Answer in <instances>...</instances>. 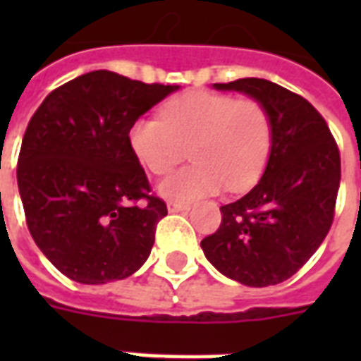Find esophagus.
Listing matches in <instances>:
<instances>
[{"mask_svg":"<svg viewBox=\"0 0 361 361\" xmlns=\"http://www.w3.org/2000/svg\"><path fill=\"white\" fill-rule=\"evenodd\" d=\"M166 208H169V212H172V214H178V212H187L189 209V206L187 204H180V202H166Z\"/></svg>","mask_w":361,"mask_h":361,"instance_id":"1","label":"esophagus"}]
</instances>
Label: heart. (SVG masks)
Masks as SVG:
<instances>
[{"instance_id":"1","label":"heart","mask_w":361,"mask_h":361,"mask_svg":"<svg viewBox=\"0 0 361 361\" xmlns=\"http://www.w3.org/2000/svg\"><path fill=\"white\" fill-rule=\"evenodd\" d=\"M161 116L138 118L129 130V142L138 161L157 176L181 163L189 149L195 163L157 185L166 200L195 202L225 185L245 191L264 172L274 127L257 99L195 90L170 99Z\"/></svg>"}]
</instances>
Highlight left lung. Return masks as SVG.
Masks as SVG:
<instances>
[{"instance_id":"8db88e82","label":"left lung","mask_w":361,"mask_h":361,"mask_svg":"<svg viewBox=\"0 0 361 361\" xmlns=\"http://www.w3.org/2000/svg\"><path fill=\"white\" fill-rule=\"evenodd\" d=\"M214 87L262 103L274 142L260 181L245 197L221 206V226L200 247L228 279L277 285L313 257L330 231L341 181L339 149L313 104L279 84L240 78Z\"/></svg>"}]
</instances>
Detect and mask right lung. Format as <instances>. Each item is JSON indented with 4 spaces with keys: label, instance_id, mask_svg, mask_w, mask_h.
Returning <instances> with one entry per match:
<instances>
[{
    "label": "right lung",
    "instance_id": "add662e5",
    "mask_svg": "<svg viewBox=\"0 0 361 361\" xmlns=\"http://www.w3.org/2000/svg\"><path fill=\"white\" fill-rule=\"evenodd\" d=\"M176 90L92 71L54 90L30 120L16 169L25 223L69 279H125L149 257L166 204L149 195L129 130Z\"/></svg>",
    "mask_w": 361,
    "mask_h": 361
}]
</instances>
